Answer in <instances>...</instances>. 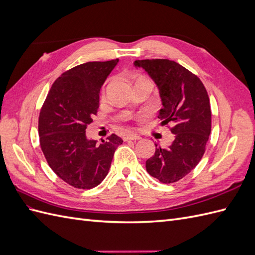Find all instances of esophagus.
<instances>
[{
    "label": "esophagus",
    "mask_w": 255,
    "mask_h": 255,
    "mask_svg": "<svg viewBox=\"0 0 255 255\" xmlns=\"http://www.w3.org/2000/svg\"><path fill=\"white\" fill-rule=\"evenodd\" d=\"M123 139H125L126 141H128V140H139V139H141V137L139 135H137V134L130 133V134H128V135L123 137Z\"/></svg>",
    "instance_id": "obj_1"
}]
</instances>
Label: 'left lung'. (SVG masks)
I'll use <instances>...</instances> for the list:
<instances>
[{"instance_id": "8db88e82", "label": "left lung", "mask_w": 255, "mask_h": 255, "mask_svg": "<svg viewBox=\"0 0 255 255\" xmlns=\"http://www.w3.org/2000/svg\"><path fill=\"white\" fill-rule=\"evenodd\" d=\"M155 83L163 107L158 118L171 123L174 140L168 148L155 144L145 169L159 182L169 184L187 175L201 160L211 134L212 113L207 91L198 76L169 59L135 60Z\"/></svg>"}]
</instances>
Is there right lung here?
I'll return each instance as SVG.
<instances>
[{"label":"right lung","mask_w":255,"mask_h":255,"mask_svg":"<svg viewBox=\"0 0 255 255\" xmlns=\"http://www.w3.org/2000/svg\"><path fill=\"white\" fill-rule=\"evenodd\" d=\"M119 59L89 61L54 82L39 115L40 146L52 170L75 188L90 189L109 173L114 153L123 140L89 139L86 128L99 109L101 87Z\"/></svg>","instance_id":"1"}]
</instances>
